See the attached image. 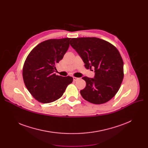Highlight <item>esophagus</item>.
Masks as SVG:
<instances>
[{"label": "esophagus", "instance_id": "obj_1", "mask_svg": "<svg viewBox=\"0 0 148 148\" xmlns=\"http://www.w3.org/2000/svg\"><path fill=\"white\" fill-rule=\"evenodd\" d=\"M79 80V78H78V77H73V80L74 81H77V80Z\"/></svg>", "mask_w": 148, "mask_h": 148}]
</instances>
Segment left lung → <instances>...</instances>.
Returning a JSON list of instances; mask_svg holds the SVG:
<instances>
[{"mask_svg":"<svg viewBox=\"0 0 148 148\" xmlns=\"http://www.w3.org/2000/svg\"><path fill=\"white\" fill-rule=\"evenodd\" d=\"M70 45L81 57L85 68L95 69L94 78H82L86 83L80 90L82 97L95 104L108 101L119 90L123 78V62L118 49L95 37L72 38Z\"/></svg>","mask_w":148,"mask_h":148,"instance_id":"1","label":"left lung"}]
</instances>
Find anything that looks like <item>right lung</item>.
<instances>
[{
    "label": "right lung",
    "instance_id": "add662e5",
    "mask_svg": "<svg viewBox=\"0 0 148 148\" xmlns=\"http://www.w3.org/2000/svg\"><path fill=\"white\" fill-rule=\"evenodd\" d=\"M69 38L51 39L37 45L30 52L23 68L25 86L37 101L50 103L60 98L72 77L54 74L56 64L64 58L69 46Z\"/></svg>",
    "mask_w": 148,
    "mask_h": 148
}]
</instances>
